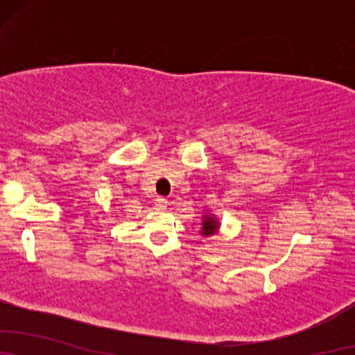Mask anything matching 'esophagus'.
Masks as SVG:
<instances>
[{
	"mask_svg": "<svg viewBox=\"0 0 355 355\" xmlns=\"http://www.w3.org/2000/svg\"><path fill=\"white\" fill-rule=\"evenodd\" d=\"M153 202H155V208H157V210H166V207H168L166 198L157 197Z\"/></svg>",
	"mask_w": 355,
	"mask_h": 355,
	"instance_id": "esophagus-1",
	"label": "esophagus"
}]
</instances>
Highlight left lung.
Wrapping results in <instances>:
<instances>
[{"mask_svg":"<svg viewBox=\"0 0 355 355\" xmlns=\"http://www.w3.org/2000/svg\"><path fill=\"white\" fill-rule=\"evenodd\" d=\"M218 230H220V221L218 218L213 215V213H205L202 216V236H213L216 234Z\"/></svg>","mask_w":355,"mask_h":355,"instance_id":"left-lung-1","label":"left lung"}]
</instances>
